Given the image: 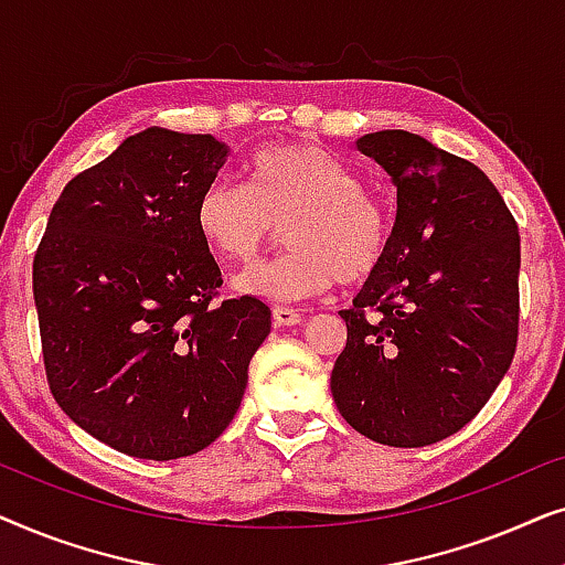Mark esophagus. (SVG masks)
I'll return each instance as SVG.
<instances>
[{
    "label": "esophagus",
    "mask_w": 565,
    "mask_h": 565,
    "mask_svg": "<svg viewBox=\"0 0 565 565\" xmlns=\"http://www.w3.org/2000/svg\"><path fill=\"white\" fill-rule=\"evenodd\" d=\"M273 319H275L277 327H296V323H300V313L296 311V308L275 306L273 308Z\"/></svg>",
    "instance_id": "34e87169"
}]
</instances>
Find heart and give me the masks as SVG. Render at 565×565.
I'll return each mask as SVG.
<instances>
[{
	"instance_id": "obj_1",
	"label": "heart",
	"mask_w": 565,
	"mask_h": 565,
	"mask_svg": "<svg viewBox=\"0 0 565 565\" xmlns=\"http://www.w3.org/2000/svg\"><path fill=\"white\" fill-rule=\"evenodd\" d=\"M280 257L234 277V290L267 300H303L337 280L360 282L381 267L391 211L360 177L316 143L254 153L244 184L215 182L198 203V228L215 254L249 262L282 223Z\"/></svg>"
}]
</instances>
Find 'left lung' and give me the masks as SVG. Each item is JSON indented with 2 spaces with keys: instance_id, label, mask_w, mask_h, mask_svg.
Instances as JSON below:
<instances>
[{
  "instance_id": "left-lung-1",
  "label": "left lung",
  "mask_w": 565,
  "mask_h": 565,
  "mask_svg": "<svg viewBox=\"0 0 565 565\" xmlns=\"http://www.w3.org/2000/svg\"><path fill=\"white\" fill-rule=\"evenodd\" d=\"M391 177L396 221L381 267L354 296L331 396L381 445L455 435L507 375L520 323V231L470 161L408 130L354 141ZM373 312V317H367Z\"/></svg>"
}]
</instances>
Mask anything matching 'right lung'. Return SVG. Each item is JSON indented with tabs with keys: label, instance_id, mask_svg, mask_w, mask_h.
Returning <instances> with one entry per match:
<instances>
[{
	"label": "right lung",
	"instance_id": "obj_1",
	"mask_svg": "<svg viewBox=\"0 0 565 565\" xmlns=\"http://www.w3.org/2000/svg\"><path fill=\"white\" fill-rule=\"evenodd\" d=\"M231 149L151 126L84 169L33 262L45 375L76 427L141 460L215 443L273 327L254 296L213 303L221 269L198 203Z\"/></svg>",
	"mask_w": 565,
	"mask_h": 565
}]
</instances>
